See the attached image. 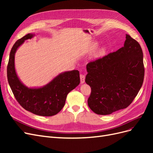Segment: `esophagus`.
Returning <instances> with one entry per match:
<instances>
[{
  "label": "esophagus",
  "instance_id": "34e87169",
  "mask_svg": "<svg viewBox=\"0 0 153 153\" xmlns=\"http://www.w3.org/2000/svg\"><path fill=\"white\" fill-rule=\"evenodd\" d=\"M80 83L81 84H84L85 82V76L83 74H81L80 75Z\"/></svg>",
  "mask_w": 153,
  "mask_h": 153
}]
</instances>
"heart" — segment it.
<instances>
[{"mask_svg":"<svg viewBox=\"0 0 153 153\" xmlns=\"http://www.w3.org/2000/svg\"><path fill=\"white\" fill-rule=\"evenodd\" d=\"M97 45H98V44H97L96 43H93V44L92 45L91 47L90 50H94V49L96 48ZM105 48H101V49L98 51V53H97V56H101V55H102L105 53Z\"/></svg>","mask_w":153,"mask_h":153,"instance_id":"heart-1","label":"heart"}]
</instances>
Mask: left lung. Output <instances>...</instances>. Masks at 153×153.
Instances as JSON below:
<instances>
[{"mask_svg":"<svg viewBox=\"0 0 153 153\" xmlns=\"http://www.w3.org/2000/svg\"><path fill=\"white\" fill-rule=\"evenodd\" d=\"M86 84L91 88L87 103L98 115H108L131 103L144 78L143 52L136 40L126 34L124 47L90 62Z\"/></svg>","mask_w":153,"mask_h":153,"instance_id":"1","label":"left lung"}]
</instances>
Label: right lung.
Instances as JSON below:
<instances>
[{
	"instance_id": "obj_1",
	"label": "right lung",
	"mask_w": 153,
	"mask_h": 153,
	"mask_svg": "<svg viewBox=\"0 0 153 153\" xmlns=\"http://www.w3.org/2000/svg\"><path fill=\"white\" fill-rule=\"evenodd\" d=\"M35 36L33 33L27 34L14 44L7 68V80L16 100L23 108L41 116H52L62 110L69 92L79 85L80 73L78 70L61 73L43 87H28L25 85L16 74L15 55L25 40Z\"/></svg>"
}]
</instances>
